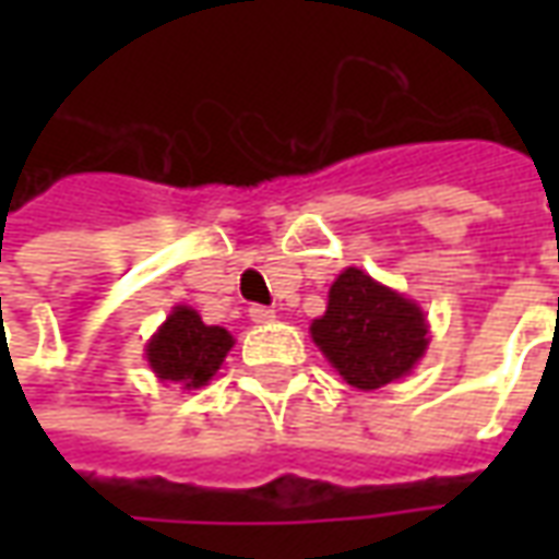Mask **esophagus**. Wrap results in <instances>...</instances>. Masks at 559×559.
Segmentation results:
<instances>
[{
	"label": "esophagus",
	"mask_w": 559,
	"mask_h": 559,
	"mask_svg": "<svg viewBox=\"0 0 559 559\" xmlns=\"http://www.w3.org/2000/svg\"><path fill=\"white\" fill-rule=\"evenodd\" d=\"M248 317H251L254 323H272V320H275V311L266 308V305H251V308H248Z\"/></svg>",
	"instance_id": "34e87169"
}]
</instances>
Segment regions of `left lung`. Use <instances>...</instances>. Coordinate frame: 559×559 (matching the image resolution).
<instances>
[{
  "mask_svg": "<svg viewBox=\"0 0 559 559\" xmlns=\"http://www.w3.org/2000/svg\"><path fill=\"white\" fill-rule=\"evenodd\" d=\"M311 338L350 386L371 392L411 374L428 350V320L413 299L350 266L329 287Z\"/></svg>",
  "mask_w": 559,
  "mask_h": 559,
  "instance_id": "8db88e82",
  "label": "left lung"
}]
</instances>
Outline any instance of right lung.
<instances>
[{"instance_id":"1","label":"right lung","mask_w":559,"mask_h":559,"mask_svg":"<svg viewBox=\"0 0 559 559\" xmlns=\"http://www.w3.org/2000/svg\"><path fill=\"white\" fill-rule=\"evenodd\" d=\"M230 347L233 335L227 329L206 326L194 308L176 305L146 344V359L160 383L200 389L215 377Z\"/></svg>"}]
</instances>
